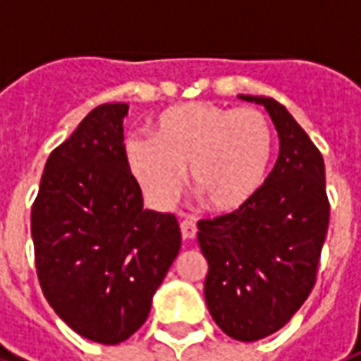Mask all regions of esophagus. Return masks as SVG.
I'll list each match as a JSON object with an SVG mask.
<instances>
[{
  "label": "esophagus",
  "mask_w": 361,
  "mask_h": 361,
  "mask_svg": "<svg viewBox=\"0 0 361 361\" xmlns=\"http://www.w3.org/2000/svg\"><path fill=\"white\" fill-rule=\"evenodd\" d=\"M180 233H183V240H185V242L195 240L196 224L192 218H185V220H180Z\"/></svg>",
  "instance_id": "1"
}]
</instances>
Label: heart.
Listing matches in <instances>:
<instances>
[{
    "mask_svg": "<svg viewBox=\"0 0 361 361\" xmlns=\"http://www.w3.org/2000/svg\"><path fill=\"white\" fill-rule=\"evenodd\" d=\"M147 139H129L126 163L157 208L175 202L188 180L216 214H235L252 202L269 175L275 135L253 108L190 102L165 109Z\"/></svg>",
    "mask_w": 361,
    "mask_h": 361,
    "instance_id": "b5f03b06",
    "label": "heart"
}]
</instances>
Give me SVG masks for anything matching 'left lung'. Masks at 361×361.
Wrapping results in <instances>:
<instances>
[{
  "label": "left lung",
  "instance_id": "left-lung-1",
  "mask_svg": "<svg viewBox=\"0 0 361 361\" xmlns=\"http://www.w3.org/2000/svg\"><path fill=\"white\" fill-rule=\"evenodd\" d=\"M267 109L279 159L243 210L200 220L196 240L208 261L204 299L214 322L233 340L277 332L307 300L328 232L324 159L273 98L240 94Z\"/></svg>",
  "mask_w": 361,
  "mask_h": 361
}]
</instances>
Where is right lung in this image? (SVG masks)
Segmentation results:
<instances>
[{
	"mask_svg": "<svg viewBox=\"0 0 361 361\" xmlns=\"http://www.w3.org/2000/svg\"><path fill=\"white\" fill-rule=\"evenodd\" d=\"M128 104L94 108L47 159L31 210L44 299L68 326L119 344L147 320L180 250L173 214L143 208L123 153Z\"/></svg>",
	"mask_w": 361,
	"mask_h": 361,
	"instance_id": "1",
	"label": "right lung"
}]
</instances>
